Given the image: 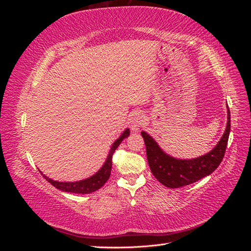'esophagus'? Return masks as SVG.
Returning <instances> with one entry per match:
<instances>
[{"label":"esophagus","instance_id":"1","mask_svg":"<svg viewBox=\"0 0 251 251\" xmlns=\"http://www.w3.org/2000/svg\"><path fill=\"white\" fill-rule=\"evenodd\" d=\"M144 121H146V118H144L142 113L134 112L128 118V126H130L132 131H138L140 126L144 124Z\"/></svg>","mask_w":251,"mask_h":251}]
</instances>
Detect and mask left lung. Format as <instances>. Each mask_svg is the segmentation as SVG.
I'll use <instances>...</instances> for the list:
<instances>
[{
	"mask_svg": "<svg viewBox=\"0 0 251 251\" xmlns=\"http://www.w3.org/2000/svg\"><path fill=\"white\" fill-rule=\"evenodd\" d=\"M230 132V112L227 107V125L224 134L209 153L193 159H178L166 154L147 132L141 136L146 143L150 169L155 178L166 187L178 188L195 183L208 176L221 163Z\"/></svg>",
	"mask_w": 251,
	"mask_h": 251,
	"instance_id": "1",
	"label": "left lung"
}]
</instances>
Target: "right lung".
<instances>
[{
    "instance_id": "1",
    "label": "right lung",
    "mask_w": 251,
    "mask_h": 251,
    "mask_svg": "<svg viewBox=\"0 0 251 251\" xmlns=\"http://www.w3.org/2000/svg\"><path fill=\"white\" fill-rule=\"evenodd\" d=\"M130 135V130L128 128H126L124 133L121 134L119 137L114 141L112 144L111 150L109 151V155L105 159V161L103 165L97 173H95L93 176H91L87 179L79 180V181H75V182H59L52 180L49 177H47L46 175H44L41 171V174L43 175V177L46 179L49 183H51L53 186L56 187L59 191H63L66 193H72V194H91L97 189H100L105 182L108 181L111 175V170H112V156L114 154V151L119 147V144L121 143L125 138H126L127 136Z\"/></svg>"
}]
</instances>
